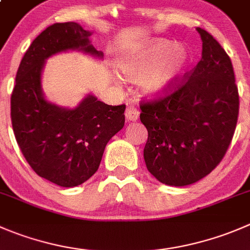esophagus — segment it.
<instances>
[{
  "label": "esophagus",
  "instance_id": "esophagus-1",
  "mask_svg": "<svg viewBox=\"0 0 250 250\" xmlns=\"http://www.w3.org/2000/svg\"><path fill=\"white\" fill-rule=\"evenodd\" d=\"M125 118H127V121H132V122H134V121H137L138 117H139V111H138L134 106H128V107L125 108Z\"/></svg>",
  "mask_w": 250,
  "mask_h": 250
}]
</instances>
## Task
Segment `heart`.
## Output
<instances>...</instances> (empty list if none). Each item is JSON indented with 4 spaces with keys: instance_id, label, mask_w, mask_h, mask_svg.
<instances>
[{
    "instance_id": "heart-1",
    "label": "heart",
    "mask_w": 250,
    "mask_h": 250,
    "mask_svg": "<svg viewBox=\"0 0 250 250\" xmlns=\"http://www.w3.org/2000/svg\"><path fill=\"white\" fill-rule=\"evenodd\" d=\"M189 62V51L184 46L155 39L123 56L118 68L129 81H140L143 93L155 98L169 93L177 85Z\"/></svg>"
}]
</instances>
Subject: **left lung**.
Listing matches in <instances>:
<instances>
[{
	"label": "left lung",
	"mask_w": 250,
	"mask_h": 250,
	"mask_svg": "<svg viewBox=\"0 0 250 250\" xmlns=\"http://www.w3.org/2000/svg\"><path fill=\"white\" fill-rule=\"evenodd\" d=\"M202 60L190 74L164 98L140 105L147 129L146 168L167 186L195 183L210 173L226 154L239 110L231 58L207 30Z\"/></svg>",
	"instance_id": "1"
}]
</instances>
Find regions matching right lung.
Returning <instances> with one entry per match:
<instances>
[{"instance_id":"add662e5","label":"right lung","mask_w":250,"mask_h":250,"mask_svg":"<svg viewBox=\"0 0 250 250\" xmlns=\"http://www.w3.org/2000/svg\"><path fill=\"white\" fill-rule=\"evenodd\" d=\"M90 35L74 21L46 28L21 58L11 96L12 127L21 154L36 174L66 188L98 171L106 144L125 125V105H107L89 94L68 108L43 96L41 73L48 57L69 50L103 57Z\"/></svg>"}]
</instances>
